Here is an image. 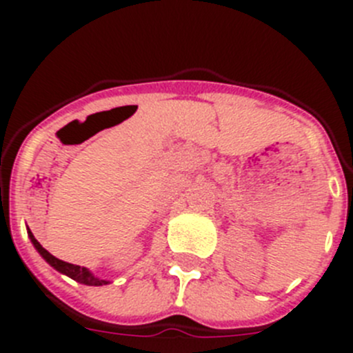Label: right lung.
Listing matches in <instances>:
<instances>
[{
	"mask_svg": "<svg viewBox=\"0 0 353 353\" xmlns=\"http://www.w3.org/2000/svg\"><path fill=\"white\" fill-rule=\"evenodd\" d=\"M27 234H28V237H30V243L34 244L35 249H37L39 254H41L42 258L46 259V263H49V265H51L52 268L56 270V272L63 273V275L70 276V279H73L74 282L83 283V285L101 287V285H108V283H110L109 280H104V279H99V276H95L94 273H92L88 268H85V266L71 265V263L61 261V259H58V258H56V256H52L51 252L48 251V249L42 248L41 243H39V241L35 239L34 234L30 232V229H28V227H27Z\"/></svg>",
	"mask_w": 353,
	"mask_h": 353,
	"instance_id": "add662e5",
	"label": "right lung"
}]
</instances>
